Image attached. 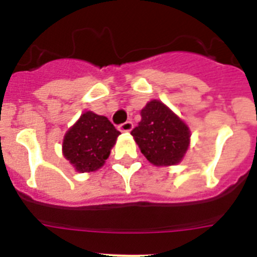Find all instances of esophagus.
Masks as SVG:
<instances>
[{"label": "esophagus", "mask_w": 257, "mask_h": 257, "mask_svg": "<svg viewBox=\"0 0 257 257\" xmlns=\"http://www.w3.org/2000/svg\"><path fill=\"white\" fill-rule=\"evenodd\" d=\"M133 127H134L133 122L126 121L124 123L119 124V127H118V128H119V131H122V133H130V131L133 130Z\"/></svg>", "instance_id": "obj_1"}]
</instances>
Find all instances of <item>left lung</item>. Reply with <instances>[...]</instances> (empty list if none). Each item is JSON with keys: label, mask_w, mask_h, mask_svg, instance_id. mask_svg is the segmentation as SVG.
<instances>
[{"label": "left lung", "mask_w": 257, "mask_h": 257, "mask_svg": "<svg viewBox=\"0 0 257 257\" xmlns=\"http://www.w3.org/2000/svg\"><path fill=\"white\" fill-rule=\"evenodd\" d=\"M142 121L131 131L140 152L157 167L178 165L190 145L188 124L160 100L148 101L140 112Z\"/></svg>", "instance_id": "8db88e82"}]
</instances>
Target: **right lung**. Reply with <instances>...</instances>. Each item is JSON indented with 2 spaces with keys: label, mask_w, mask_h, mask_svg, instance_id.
Segmentation results:
<instances>
[{
  "label": "right lung",
  "mask_w": 257,
  "mask_h": 257,
  "mask_svg": "<svg viewBox=\"0 0 257 257\" xmlns=\"http://www.w3.org/2000/svg\"><path fill=\"white\" fill-rule=\"evenodd\" d=\"M121 133L108 118L87 110L65 133L63 156L78 172H94L103 167Z\"/></svg>",
  "instance_id": "add662e5"
}]
</instances>
